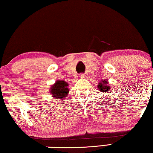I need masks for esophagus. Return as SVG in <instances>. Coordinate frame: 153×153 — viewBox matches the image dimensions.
Masks as SVG:
<instances>
[{
	"label": "esophagus",
	"instance_id": "1",
	"mask_svg": "<svg viewBox=\"0 0 153 153\" xmlns=\"http://www.w3.org/2000/svg\"><path fill=\"white\" fill-rule=\"evenodd\" d=\"M79 76V78H81V79L86 78V76L84 74H80Z\"/></svg>",
	"mask_w": 153,
	"mask_h": 153
}]
</instances>
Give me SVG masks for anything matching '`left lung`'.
I'll use <instances>...</instances> for the list:
<instances>
[{
	"instance_id": "left-lung-1",
	"label": "left lung",
	"mask_w": 153,
	"mask_h": 153,
	"mask_svg": "<svg viewBox=\"0 0 153 153\" xmlns=\"http://www.w3.org/2000/svg\"><path fill=\"white\" fill-rule=\"evenodd\" d=\"M108 82L107 80H102L98 83V85H97V88L100 91L103 93L108 92L110 90L111 87L108 86Z\"/></svg>"
}]
</instances>
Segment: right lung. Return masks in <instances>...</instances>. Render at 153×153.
<instances>
[{
	"instance_id": "1",
	"label": "right lung",
	"mask_w": 153,
	"mask_h": 153,
	"mask_svg": "<svg viewBox=\"0 0 153 153\" xmlns=\"http://www.w3.org/2000/svg\"><path fill=\"white\" fill-rule=\"evenodd\" d=\"M69 84L67 82L63 80H57L53 85L50 88V94L55 98H65L69 92V88H68Z\"/></svg>"
}]
</instances>
